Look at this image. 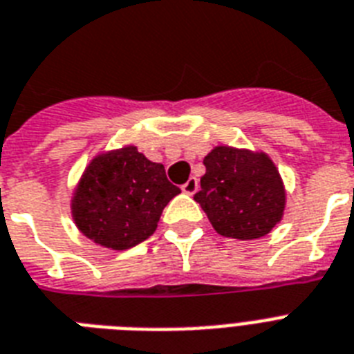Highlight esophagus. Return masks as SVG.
<instances>
[{"label":"esophagus","instance_id":"1","mask_svg":"<svg viewBox=\"0 0 354 354\" xmlns=\"http://www.w3.org/2000/svg\"><path fill=\"white\" fill-rule=\"evenodd\" d=\"M182 191L185 192V194H191V196H192V194L198 191V180H196V178H189V180H187V182L182 185Z\"/></svg>","mask_w":354,"mask_h":354}]
</instances>
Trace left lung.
Returning a JSON list of instances; mask_svg holds the SVG:
<instances>
[{"instance_id":"obj_1","label":"left lung","mask_w":354,"mask_h":354,"mask_svg":"<svg viewBox=\"0 0 354 354\" xmlns=\"http://www.w3.org/2000/svg\"><path fill=\"white\" fill-rule=\"evenodd\" d=\"M202 189L194 194L218 234L254 240L283 216L286 189L266 152L218 145L205 158Z\"/></svg>"}]
</instances>
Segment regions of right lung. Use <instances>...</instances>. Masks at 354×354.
Listing matches in <instances>:
<instances>
[{"instance_id":"obj_1","label":"right lung","mask_w":354,"mask_h":354,"mask_svg":"<svg viewBox=\"0 0 354 354\" xmlns=\"http://www.w3.org/2000/svg\"><path fill=\"white\" fill-rule=\"evenodd\" d=\"M134 145L97 154L83 172L73 196V218L94 243L123 251L156 231L163 209L180 194Z\"/></svg>"}]
</instances>
